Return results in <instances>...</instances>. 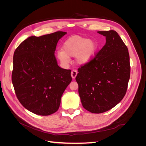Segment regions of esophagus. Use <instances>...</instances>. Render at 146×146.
<instances>
[{
	"instance_id": "1",
	"label": "esophagus",
	"mask_w": 146,
	"mask_h": 146,
	"mask_svg": "<svg viewBox=\"0 0 146 146\" xmlns=\"http://www.w3.org/2000/svg\"><path fill=\"white\" fill-rule=\"evenodd\" d=\"M77 75V71L76 70H72L71 72V76L72 78H75Z\"/></svg>"
}]
</instances>
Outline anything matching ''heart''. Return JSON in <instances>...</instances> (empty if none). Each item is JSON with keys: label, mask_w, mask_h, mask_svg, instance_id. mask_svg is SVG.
<instances>
[{"label": "heart", "mask_w": 146, "mask_h": 146, "mask_svg": "<svg viewBox=\"0 0 146 146\" xmlns=\"http://www.w3.org/2000/svg\"><path fill=\"white\" fill-rule=\"evenodd\" d=\"M98 49V44L85 37L76 36L69 38L63 46V50L57 52L60 61L64 64H68L70 56H76L77 63L85 64L94 58Z\"/></svg>", "instance_id": "obj_1"}]
</instances>
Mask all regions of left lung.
<instances>
[{"label":"left lung","mask_w":146,"mask_h":146,"mask_svg":"<svg viewBox=\"0 0 146 146\" xmlns=\"http://www.w3.org/2000/svg\"><path fill=\"white\" fill-rule=\"evenodd\" d=\"M105 46L89 63L81 66L76 80L83 108L92 113L111 110L125 96L130 76L126 45L114 30L100 31Z\"/></svg>","instance_id":"left-lung-1"}]
</instances>
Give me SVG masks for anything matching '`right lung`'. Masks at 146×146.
<instances>
[{
  "label": "right lung",
  "mask_w": 146,
  "mask_h": 146,
  "mask_svg": "<svg viewBox=\"0 0 146 146\" xmlns=\"http://www.w3.org/2000/svg\"><path fill=\"white\" fill-rule=\"evenodd\" d=\"M66 33L58 31L30 36L15 51L11 79L16 97L24 108L38 115L55 113L72 81L71 70L58 66L54 55L57 42Z\"/></svg>",
  "instance_id": "right-lung-1"
}]
</instances>
